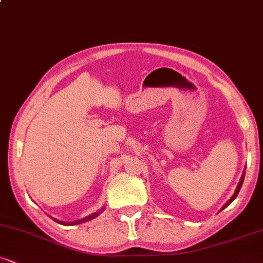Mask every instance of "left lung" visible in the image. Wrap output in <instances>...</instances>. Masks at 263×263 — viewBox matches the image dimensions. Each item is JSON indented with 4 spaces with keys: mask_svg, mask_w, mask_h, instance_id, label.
<instances>
[{
    "mask_svg": "<svg viewBox=\"0 0 263 263\" xmlns=\"http://www.w3.org/2000/svg\"><path fill=\"white\" fill-rule=\"evenodd\" d=\"M245 171L246 170H243V172H242V176H241V178H240V180H238V183H237V186H236V189H235V192H234V194H232V197L229 199L228 201H226V203L224 204V206L221 208V209L220 210H222V209H225L226 206H229V205H230L232 201L235 200V198L237 197V194H238V192H240V189H241V186H242V183H243V178H245Z\"/></svg>",
    "mask_w": 263,
    "mask_h": 263,
    "instance_id": "1",
    "label": "left lung"
}]
</instances>
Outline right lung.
<instances>
[{"mask_svg": "<svg viewBox=\"0 0 263 263\" xmlns=\"http://www.w3.org/2000/svg\"><path fill=\"white\" fill-rule=\"evenodd\" d=\"M104 209L105 208H101L100 210L99 211H96V213H93V214H90L89 216H85V218H83V219H79V220H75V221H71V222H65V221H60V220H57V219H54V218H52L54 221H57V222H59V224H62V225H78V224H83V222H86V221H89V220H92V219H95L96 216H99L100 215V214L102 213V211H104Z\"/></svg>", "mask_w": 263, "mask_h": 263, "instance_id": "1", "label": "right lung"}]
</instances>
